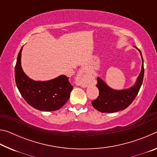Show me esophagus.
Returning <instances> with one entry per match:
<instances>
[{
    "label": "esophagus",
    "instance_id": "obj_1",
    "mask_svg": "<svg viewBox=\"0 0 157 157\" xmlns=\"http://www.w3.org/2000/svg\"><path fill=\"white\" fill-rule=\"evenodd\" d=\"M89 82V76L86 73L84 69H81L78 73L75 79V84L78 86L82 87H86L88 86Z\"/></svg>",
    "mask_w": 157,
    "mask_h": 157
}]
</instances>
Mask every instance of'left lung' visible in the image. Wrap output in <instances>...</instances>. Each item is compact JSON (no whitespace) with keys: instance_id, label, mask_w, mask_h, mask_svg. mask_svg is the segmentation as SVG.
Masks as SVG:
<instances>
[{"instance_id":"1","label":"left lung","mask_w":157,"mask_h":157,"mask_svg":"<svg viewBox=\"0 0 157 157\" xmlns=\"http://www.w3.org/2000/svg\"><path fill=\"white\" fill-rule=\"evenodd\" d=\"M136 48L139 50L143 61L142 70L138 77L136 82L131 88L117 91L111 89L100 78H97L96 86L99 90V95L96 99L91 101L93 107L95 109L102 113H113L124 110L131 105L136 97L143 83L144 66L141 52L137 47Z\"/></svg>"}]
</instances>
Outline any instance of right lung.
I'll return each instance as SVG.
<instances>
[{
    "instance_id": "right-lung-1",
    "label": "right lung",
    "mask_w": 157,
    "mask_h": 157,
    "mask_svg": "<svg viewBox=\"0 0 157 157\" xmlns=\"http://www.w3.org/2000/svg\"><path fill=\"white\" fill-rule=\"evenodd\" d=\"M23 48V46H22ZM22 48L15 66V81L21 95L36 109L56 111L64 105L73 89L66 75H60L48 81H34L29 78L21 68Z\"/></svg>"
}]
</instances>
